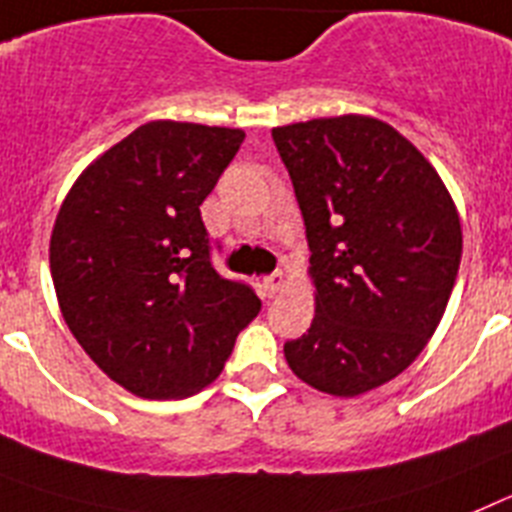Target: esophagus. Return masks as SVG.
I'll return each mask as SVG.
<instances>
[{
	"label": "esophagus",
	"mask_w": 512,
	"mask_h": 512,
	"mask_svg": "<svg viewBox=\"0 0 512 512\" xmlns=\"http://www.w3.org/2000/svg\"><path fill=\"white\" fill-rule=\"evenodd\" d=\"M262 288H265V296H270V299H273L275 293L283 288V273H273V275H268V278H262Z\"/></svg>",
	"instance_id": "1"
}]
</instances>
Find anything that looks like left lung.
I'll list each match as a JSON object with an SVG mask.
<instances>
[{"mask_svg": "<svg viewBox=\"0 0 512 512\" xmlns=\"http://www.w3.org/2000/svg\"><path fill=\"white\" fill-rule=\"evenodd\" d=\"M306 226L317 314L283 345L291 371L335 397L415 361L451 299L461 224L433 164L386 123L340 115L273 128Z\"/></svg>", "mask_w": 512, "mask_h": 512, "instance_id": "8db88e82", "label": "left lung"}]
</instances>
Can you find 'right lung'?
Segmentation results:
<instances>
[{
    "label": "right lung",
    "mask_w": 512,
    "mask_h": 512,
    "mask_svg": "<svg viewBox=\"0 0 512 512\" xmlns=\"http://www.w3.org/2000/svg\"><path fill=\"white\" fill-rule=\"evenodd\" d=\"M242 141L239 128L146 123L82 172L56 216L61 314L84 353L136 397L201 391L260 311L255 288L213 268L201 219Z\"/></svg>",
    "instance_id": "1"
}]
</instances>
